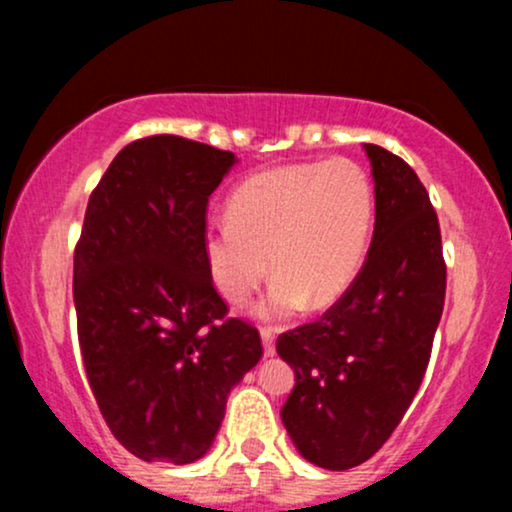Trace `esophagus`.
I'll return each mask as SVG.
<instances>
[{
    "label": "esophagus",
    "instance_id": "esophagus-1",
    "mask_svg": "<svg viewBox=\"0 0 512 512\" xmlns=\"http://www.w3.org/2000/svg\"><path fill=\"white\" fill-rule=\"evenodd\" d=\"M262 346H264V356H274L276 346H274V332L272 330H262Z\"/></svg>",
    "mask_w": 512,
    "mask_h": 512
}]
</instances>
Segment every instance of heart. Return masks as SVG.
<instances>
[{
    "mask_svg": "<svg viewBox=\"0 0 512 512\" xmlns=\"http://www.w3.org/2000/svg\"><path fill=\"white\" fill-rule=\"evenodd\" d=\"M373 221V180L349 158L267 168L231 192L228 214L207 221L204 264L228 303L248 301L272 269L255 315L289 320L305 303L330 308L351 289Z\"/></svg>",
    "mask_w": 512,
    "mask_h": 512,
    "instance_id": "heart-1",
    "label": "heart"
}]
</instances>
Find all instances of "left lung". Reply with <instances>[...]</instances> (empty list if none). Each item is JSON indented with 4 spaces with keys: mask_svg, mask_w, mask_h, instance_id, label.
<instances>
[{
    "mask_svg": "<svg viewBox=\"0 0 512 512\" xmlns=\"http://www.w3.org/2000/svg\"><path fill=\"white\" fill-rule=\"evenodd\" d=\"M375 182V228L351 289L313 325L281 334L296 373L281 421L308 462L342 472L392 436L424 380L445 303L438 216L402 158L363 146Z\"/></svg>",
    "mask_w": 512,
    "mask_h": 512,
    "instance_id": "1",
    "label": "left lung"
}]
</instances>
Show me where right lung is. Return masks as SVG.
Here are the masks:
<instances>
[{"label": "right lung", "instance_id": "right-lung-1", "mask_svg": "<svg viewBox=\"0 0 512 512\" xmlns=\"http://www.w3.org/2000/svg\"><path fill=\"white\" fill-rule=\"evenodd\" d=\"M236 163L156 134L125 146L88 199L74 250L81 356L105 424L139 460L207 455L228 395L262 358L202 255L209 197Z\"/></svg>", "mask_w": 512, "mask_h": 512}]
</instances>
